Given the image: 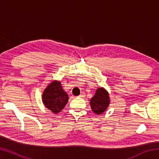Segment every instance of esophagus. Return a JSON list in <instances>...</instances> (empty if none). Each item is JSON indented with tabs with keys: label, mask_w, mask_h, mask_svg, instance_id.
Returning <instances> with one entry per match:
<instances>
[{
	"label": "esophagus",
	"mask_w": 159,
	"mask_h": 159,
	"mask_svg": "<svg viewBox=\"0 0 159 159\" xmlns=\"http://www.w3.org/2000/svg\"><path fill=\"white\" fill-rule=\"evenodd\" d=\"M79 97V98H84V97H85V93H80V95Z\"/></svg>",
	"instance_id": "obj_1"
}]
</instances>
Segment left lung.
I'll use <instances>...</instances> for the list:
<instances>
[{
    "label": "left lung",
    "instance_id": "obj_1",
    "mask_svg": "<svg viewBox=\"0 0 159 159\" xmlns=\"http://www.w3.org/2000/svg\"><path fill=\"white\" fill-rule=\"evenodd\" d=\"M109 100L108 92L103 88H98L90 102L93 111L96 114H102L109 107Z\"/></svg>",
    "mask_w": 159,
    "mask_h": 159
}]
</instances>
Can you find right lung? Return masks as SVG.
I'll list each match as a JSON object with an SVG mask.
<instances>
[{"mask_svg":"<svg viewBox=\"0 0 159 159\" xmlns=\"http://www.w3.org/2000/svg\"><path fill=\"white\" fill-rule=\"evenodd\" d=\"M42 99L45 107L57 114L66 106L69 97L62 89L60 81L54 80L45 89Z\"/></svg>","mask_w":159,"mask_h":159,"instance_id":"right-lung-1","label":"right lung"}]
</instances>
